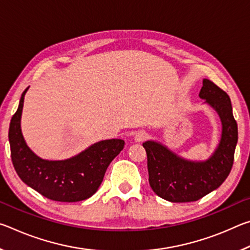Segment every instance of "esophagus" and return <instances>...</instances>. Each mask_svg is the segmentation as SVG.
I'll use <instances>...</instances> for the list:
<instances>
[{
  "label": "esophagus",
  "mask_w": 250,
  "mask_h": 250,
  "mask_svg": "<svg viewBox=\"0 0 250 250\" xmlns=\"http://www.w3.org/2000/svg\"><path fill=\"white\" fill-rule=\"evenodd\" d=\"M147 137V133L146 132L145 130H140V131H138L137 133H135V135H134V140L135 141H138V142H140V141H143L145 140V139Z\"/></svg>",
  "instance_id": "1"
}]
</instances>
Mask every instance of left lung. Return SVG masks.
Listing matches in <instances>:
<instances>
[{"label":"left lung","mask_w":250,"mask_h":250,"mask_svg":"<svg viewBox=\"0 0 250 250\" xmlns=\"http://www.w3.org/2000/svg\"><path fill=\"white\" fill-rule=\"evenodd\" d=\"M200 97L221 117L222 139L205 162H189L153 141L143 143L147 156L149 183L156 195L173 203L195 202L223 184L234 163L238 128L229 96L209 79L203 80Z\"/></svg>","instance_id":"obj_1"}]
</instances>
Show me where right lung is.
I'll return each mask as SVG.
<instances>
[{"mask_svg":"<svg viewBox=\"0 0 250 250\" xmlns=\"http://www.w3.org/2000/svg\"><path fill=\"white\" fill-rule=\"evenodd\" d=\"M11 119L8 140L11 158L16 173L25 184L42 195L57 202H79L97 192L111 161L124 149L120 139L100 141L82 153L65 161L39 158L26 146L21 131L24 96Z\"/></svg>","mask_w":250,"mask_h":250,"instance_id":"obj_1","label":"right lung"}]
</instances>
